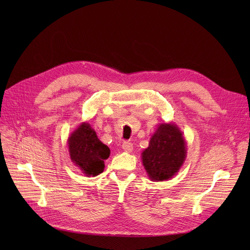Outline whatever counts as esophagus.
<instances>
[{
	"instance_id": "esophagus-1",
	"label": "esophagus",
	"mask_w": 250,
	"mask_h": 250,
	"mask_svg": "<svg viewBox=\"0 0 250 250\" xmlns=\"http://www.w3.org/2000/svg\"><path fill=\"white\" fill-rule=\"evenodd\" d=\"M123 149H124V151L125 152H126V153H130L133 151V149H134V147H133V144L132 143H129V142H124L123 143Z\"/></svg>"
}]
</instances>
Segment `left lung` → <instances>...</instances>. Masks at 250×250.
<instances>
[{
  "label": "left lung",
  "mask_w": 250,
  "mask_h": 250,
  "mask_svg": "<svg viewBox=\"0 0 250 250\" xmlns=\"http://www.w3.org/2000/svg\"><path fill=\"white\" fill-rule=\"evenodd\" d=\"M187 142L172 123L160 124L152 135L149 147L142 152V163L152 181L172 178L187 158Z\"/></svg>",
  "instance_id": "1"
}]
</instances>
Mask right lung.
<instances>
[{"instance_id": "1", "label": "right lung", "mask_w": 250, "mask_h": 250, "mask_svg": "<svg viewBox=\"0 0 250 250\" xmlns=\"http://www.w3.org/2000/svg\"><path fill=\"white\" fill-rule=\"evenodd\" d=\"M72 162L88 177L103 172L104 160L110 155L109 148L98 139L90 124L82 123L68 139Z\"/></svg>"}]
</instances>
